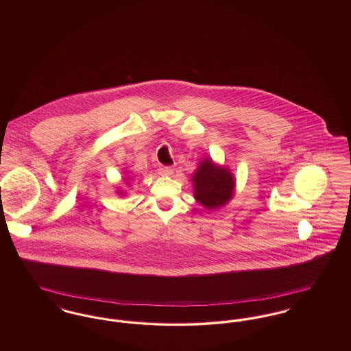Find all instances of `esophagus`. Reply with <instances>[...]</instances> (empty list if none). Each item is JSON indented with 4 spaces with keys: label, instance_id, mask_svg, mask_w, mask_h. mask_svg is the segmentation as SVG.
<instances>
[{
    "label": "esophagus",
    "instance_id": "34e87169",
    "mask_svg": "<svg viewBox=\"0 0 351 351\" xmlns=\"http://www.w3.org/2000/svg\"><path fill=\"white\" fill-rule=\"evenodd\" d=\"M159 173L165 175V176H169L173 173V168L169 167V166H162V167H159Z\"/></svg>",
    "mask_w": 351,
    "mask_h": 351
}]
</instances>
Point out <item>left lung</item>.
I'll return each mask as SVG.
<instances>
[{
    "label": "left lung",
    "mask_w": 351,
    "mask_h": 351,
    "mask_svg": "<svg viewBox=\"0 0 351 351\" xmlns=\"http://www.w3.org/2000/svg\"><path fill=\"white\" fill-rule=\"evenodd\" d=\"M195 199L206 209H217L232 200L234 195L233 173L229 168L217 166L210 158L200 162L192 178Z\"/></svg>",
    "instance_id": "obj_1"
}]
</instances>
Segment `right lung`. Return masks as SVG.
I'll return each instance as SVG.
<instances>
[{
	"mask_svg": "<svg viewBox=\"0 0 351 351\" xmlns=\"http://www.w3.org/2000/svg\"><path fill=\"white\" fill-rule=\"evenodd\" d=\"M119 195H122V192H119Z\"/></svg>",
	"mask_w": 351,
	"mask_h": 351,
	"instance_id": "right-lung-1",
	"label": "right lung"
}]
</instances>
